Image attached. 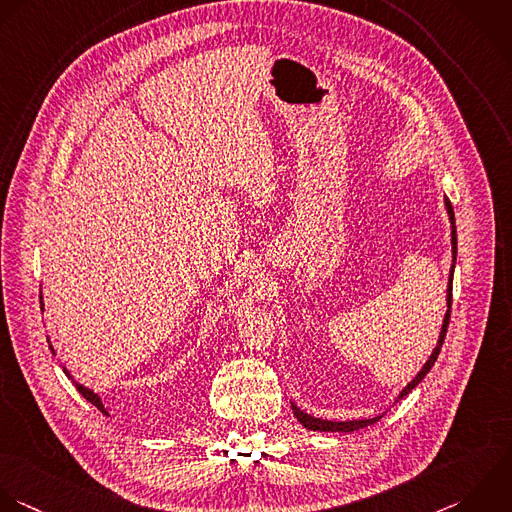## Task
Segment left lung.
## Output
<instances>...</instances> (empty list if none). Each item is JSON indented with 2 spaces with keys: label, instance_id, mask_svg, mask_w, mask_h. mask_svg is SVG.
<instances>
[{
  "label": "left lung",
  "instance_id": "8db88e82",
  "mask_svg": "<svg viewBox=\"0 0 512 512\" xmlns=\"http://www.w3.org/2000/svg\"><path fill=\"white\" fill-rule=\"evenodd\" d=\"M445 205H447V211H449V219H451V225H453V231H451V237H453V267H451V277H449V289H447V313H445V321H443V329H441V335H439V343L433 351V355L429 357V361L425 363V367L419 371V375L401 391L399 399L407 397L425 377L427 373L433 369L439 353H441V347L445 343V335H447V327H449V319H451V305H453V273H455V259H457V227H455V211H453V205L449 199H445ZM293 407V413L297 417V421L307 427L309 431H323V433H351V431H357V429H363V427H369L373 423H377L381 417H375V419H361V421H345V423H337V421H323V419H315L307 413H303L297 405H291Z\"/></svg>",
  "mask_w": 512,
  "mask_h": 512
}]
</instances>
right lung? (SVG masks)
I'll use <instances>...</instances> for the list:
<instances>
[{
  "label": "right lung",
  "instance_id": "1",
  "mask_svg": "<svg viewBox=\"0 0 512 512\" xmlns=\"http://www.w3.org/2000/svg\"><path fill=\"white\" fill-rule=\"evenodd\" d=\"M47 343H49V341H47ZM49 349H51V353H53V347H51V345H49ZM63 373H65V375H67V377H69V373H67V369H63ZM75 387H77V391H79V393H81V395H83V397H85V399H87V401H89V403H91V405H95V407H97V409H99V411H101V413H103V415H107V409H105V407H103V403H101V399H99V397H97V395H95V393H93V391H89V389H85V387H83V385H79V383H75Z\"/></svg>",
  "mask_w": 512,
  "mask_h": 512
}]
</instances>
